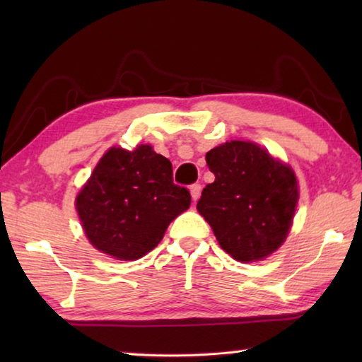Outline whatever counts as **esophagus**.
<instances>
[{"label": "esophagus", "instance_id": "1", "mask_svg": "<svg viewBox=\"0 0 362 362\" xmlns=\"http://www.w3.org/2000/svg\"><path fill=\"white\" fill-rule=\"evenodd\" d=\"M201 185L199 183H193L192 187H189V193H192V198L194 199V201H198L199 199V196H201Z\"/></svg>", "mask_w": 362, "mask_h": 362}]
</instances>
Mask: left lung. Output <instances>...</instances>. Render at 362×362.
<instances>
[{
    "mask_svg": "<svg viewBox=\"0 0 362 362\" xmlns=\"http://www.w3.org/2000/svg\"><path fill=\"white\" fill-rule=\"evenodd\" d=\"M216 180L196 209L226 254L257 262L273 254L291 230L298 201L293 170L257 144L231 140L207 151Z\"/></svg>",
    "mask_w": 362,
    "mask_h": 362,
    "instance_id": "obj_1",
    "label": "left lung"
}]
</instances>
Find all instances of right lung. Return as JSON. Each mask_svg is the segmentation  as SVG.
<instances>
[{
	"instance_id": "obj_1",
	"label": "right lung",
	"mask_w": 362,
	"mask_h": 362,
	"mask_svg": "<svg viewBox=\"0 0 362 362\" xmlns=\"http://www.w3.org/2000/svg\"><path fill=\"white\" fill-rule=\"evenodd\" d=\"M192 196L173 180V164L150 145L110 148L76 196L88 240L118 260H137L155 249Z\"/></svg>"
}]
</instances>
